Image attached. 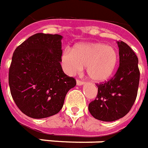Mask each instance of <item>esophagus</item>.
<instances>
[{
    "mask_svg": "<svg viewBox=\"0 0 148 148\" xmlns=\"http://www.w3.org/2000/svg\"><path fill=\"white\" fill-rule=\"evenodd\" d=\"M84 84H85V82H82V81H80V80H77V85H78V86L83 85Z\"/></svg>",
    "mask_w": 148,
    "mask_h": 148,
    "instance_id": "esophagus-1",
    "label": "esophagus"
}]
</instances>
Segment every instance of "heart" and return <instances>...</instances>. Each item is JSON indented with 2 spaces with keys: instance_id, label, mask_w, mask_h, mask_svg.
Wrapping results in <instances>:
<instances>
[{
  "instance_id": "1",
  "label": "heart",
  "mask_w": 148,
  "mask_h": 148,
  "mask_svg": "<svg viewBox=\"0 0 148 148\" xmlns=\"http://www.w3.org/2000/svg\"><path fill=\"white\" fill-rule=\"evenodd\" d=\"M119 60L117 49L102 42L76 44L61 57L67 74H76L85 66L88 77L96 83L106 82L113 75Z\"/></svg>"
}]
</instances>
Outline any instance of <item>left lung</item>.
<instances>
[{
    "instance_id": "obj_1",
    "label": "left lung",
    "mask_w": 148,
    "mask_h": 148,
    "mask_svg": "<svg viewBox=\"0 0 148 148\" xmlns=\"http://www.w3.org/2000/svg\"><path fill=\"white\" fill-rule=\"evenodd\" d=\"M119 67L108 82L97 85L96 98L88 104L94 118L114 121L129 113L136 100L140 82L138 58L127 44L118 41Z\"/></svg>"
}]
</instances>
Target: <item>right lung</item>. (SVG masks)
Here are the masks:
<instances>
[{
	"label": "right lung",
	"instance_id": "1",
	"mask_svg": "<svg viewBox=\"0 0 148 148\" xmlns=\"http://www.w3.org/2000/svg\"><path fill=\"white\" fill-rule=\"evenodd\" d=\"M62 38L59 34H36L13 53L8 75L11 94L19 110L32 119L59 113L66 93L76 85L60 64Z\"/></svg>",
	"mask_w": 148,
	"mask_h": 148
}]
</instances>
